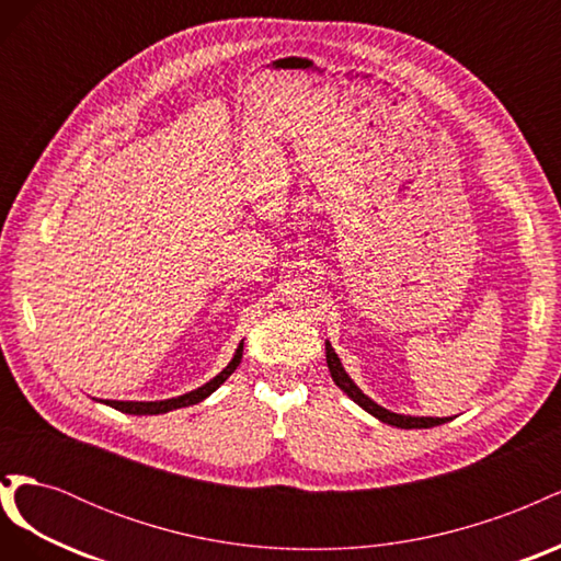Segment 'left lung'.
<instances>
[{
	"mask_svg": "<svg viewBox=\"0 0 561 561\" xmlns=\"http://www.w3.org/2000/svg\"><path fill=\"white\" fill-rule=\"evenodd\" d=\"M325 355H328V367H330V375H332L334 383L342 388L353 402H358L365 412L377 416L379 421L390 423V426H398V428H433V426H439V423L449 421V419H433V416H402V414H393V412L383 410V407H379L377 402H371L365 393H360V388L351 381L342 363H339L334 348L328 342H325Z\"/></svg>",
	"mask_w": 561,
	"mask_h": 561,
	"instance_id": "8db88e82",
	"label": "left lung"
}]
</instances>
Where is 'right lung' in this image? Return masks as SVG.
Segmentation results:
<instances>
[{"label": "right lung", "mask_w": 561, "mask_h": 561, "mask_svg": "<svg viewBox=\"0 0 561 561\" xmlns=\"http://www.w3.org/2000/svg\"><path fill=\"white\" fill-rule=\"evenodd\" d=\"M241 358H243V344H239V348H236L233 360L222 371H219V375L213 381H208L206 386H201V388L192 390V393H184L180 398L161 400V402H118V400H107L105 404L114 407V410L124 412V414H165V412H171V410H180V407L196 404L201 400H206L210 393H215V390L231 377V371L241 365Z\"/></svg>", "instance_id": "1"}]
</instances>
